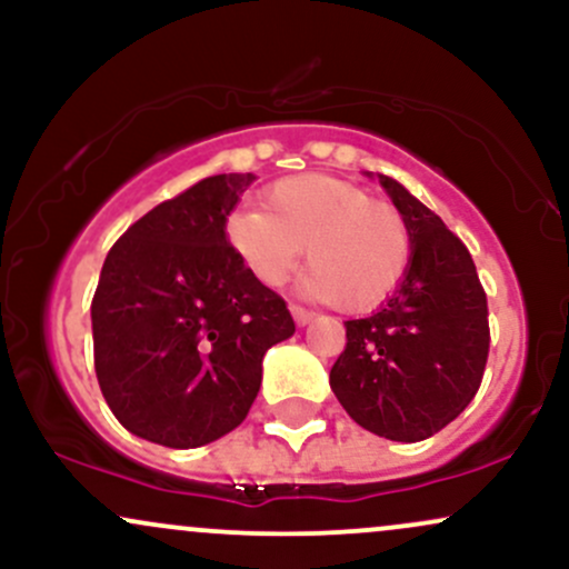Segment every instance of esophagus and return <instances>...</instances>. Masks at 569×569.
I'll use <instances>...</instances> for the list:
<instances>
[{
    "label": "esophagus",
    "instance_id": "1",
    "mask_svg": "<svg viewBox=\"0 0 569 569\" xmlns=\"http://www.w3.org/2000/svg\"><path fill=\"white\" fill-rule=\"evenodd\" d=\"M289 310H291V316H293V321H297V326H307L312 321V318H316V312L305 310L302 305H291Z\"/></svg>",
    "mask_w": 569,
    "mask_h": 569
}]
</instances>
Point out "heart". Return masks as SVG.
Returning <instances> with one entry per match:
<instances>
[{
    "instance_id": "b5f03b06",
    "label": "heart",
    "mask_w": 569,
    "mask_h": 569,
    "mask_svg": "<svg viewBox=\"0 0 569 569\" xmlns=\"http://www.w3.org/2000/svg\"><path fill=\"white\" fill-rule=\"evenodd\" d=\"M264 208H238L227 240L264 286H280L302 259L305 291L350 312L380 307L401 286L411 262V230L388 200L326 173L280 179L264 192Z\"/></svg>"
}]
</instances>
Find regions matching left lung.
I'll return each mask as SVG.
<instances>
[{
  "instance_id": "1",
  "label": "left lung",
  "mask_w": 569,
  "mask_h": 569,
  "mask_svg": "<svg viewBox=\"0 0 569 569\" xmlns=\"http://www.w3.org/2000/svg\"><path fill=\"white\" fill-rule=\"evenodd\" d=\"M380 184L409 221L411 262L380 310L345 321L329 382L358 426L411 443L473 401L489 352L487 293L462 240L396 179Z\"/></svg>"
}]
</instances>
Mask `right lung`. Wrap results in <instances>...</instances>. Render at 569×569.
I'll list each match as a JSON object with an SVG mask.
<instances>
[{
	"label": "right lung",
	"mask_w": 569,
	"mask_h": 569,
	"mask_svg": "<svg viewBox=\"0 0 569 569\" xmlns=\"http://www.w3.org/2000/svg\"><path fill=\"white\" fill-rule=\"evenodd\" d=\"M253 179L208 176L107 253L90 305L96 377L139 439L194 449L230 433L259 393L264 352L293 335L289 307L224 232Z\"/></svg>",
	"instance_id": "add662e5"
}]
</instances>
